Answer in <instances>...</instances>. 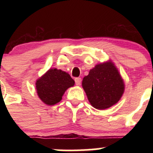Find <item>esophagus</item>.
Masks as SVG:
<instances>
[{
  "instance_id": "34e87169",
  "label": "esophagus",
  "mask_w": 153,
  "mask_h": 153,
  "mask_svg": "<svg viewBox=\"0 0 153 153\" xmlns=\"http://www.w3.org/2000/svg\"><path fill=\"white\" fill-rule=\"evenodd\" d=\"M81 82H82V79L80 77L75 78V83L76 85H80Z\"/></svg>"
}]
</instances>
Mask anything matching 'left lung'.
Here are the masks:
<instances>
[{"label":"left lung","mask_w":153,"mask_h":153,"mask_svg":"<svg viewBox=\"0 0 153 153\" xmlns=\"http://www.w3.org/2000/svg\"><path fill=\"white\" fill-rule=\"evenodd\" d=\"M82 86L90 104L105 109L117 103L124 92V83L112 62L97 64L83 79Z\"/></svg>","instance_id":"1"}]
</instances>
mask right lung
Here are the masks:
<instances>
[{"instance_id":"1","label":"right lung","mask_w":153,"mask_h":153,"mask_svg":"<svg viewBox=\"0 0 153 153\" xmlns=\"http://www.w3.org/2000/svg\"><path fill=\"white\" fill-rule=\"evenodd\" d=\"M70 74L57 69H50L37 79L36 89L38 97L44 103L52 106L62 100L65 91L74 85Z\"/></svg>"}]
</instances>
